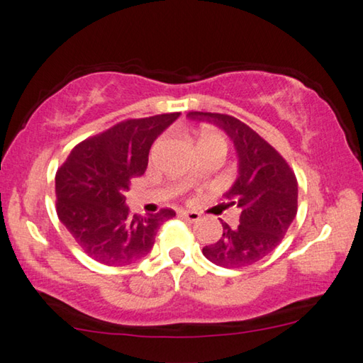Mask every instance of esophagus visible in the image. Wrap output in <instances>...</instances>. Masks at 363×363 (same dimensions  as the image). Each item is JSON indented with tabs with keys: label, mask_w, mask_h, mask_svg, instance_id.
<instances>
[{
	"label": "esophagus",
	"mask_w": 363,
	"mask_h": 363,
	"mask_svg": "<svg viewBox=\"0 0 363 363\" xmlns=\"http://www.w3.org/2000/svg\"><path fill=\"white\" fill-rule=\"evenodd\" d=\"M181 216L184 218V220L191 221V223H197L200 220V215L197 211H189V210H184L181 211Z\"/></svg>",
	"instance_id": "esophagus-1"
}]
</instances>
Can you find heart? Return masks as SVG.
I'll use <instances>...</instances> for the list:
<instances>
[{
  "instance_id": "1",
  "label": "heart",
  "mask_w": 363,
  "mask_h": 363,
  "mask_svg": "<svg viewBox=\"0 0 363 363\" xmlns=\"http://www.w3.org/2000/svg\"><path fill=\"white\" fill-rule=\"evenodd\" d=\"M211 145H220L223 148H226V139L220 134V132L213 130V129H202L199 130L197 134V148H203V147H211ZM200 177L199 171H192L189 174V181H197Z\"/></svg>"
}]
</instances>
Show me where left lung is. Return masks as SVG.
<instances>
[{"label": "left lung", "mask_w": 363, "mask_h": 363, "mask_svg": "<svg viewBox=\"0 0 363 363\" xmlns=\"http://www.w3.org/2000/svg\"><path fill=\"white\" fill-rule=\"evenodd\" d=\"M195 123H210L233 142L238 155V177L224 194L228 205L240 208L239 224L223 223L216 244L203 255L224 268L252 264L276 249L297 215V179L286 160L239 119L220 113L191 111Z\"/></svg>", "instance_id": "obj_1"}]
</instances>
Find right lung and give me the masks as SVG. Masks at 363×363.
Here are the masks:
<instances>
[{"label": "right lung", "mask_w": 363, "mask_h": 363, "mask_svg": "<svg viewBox=\"0 0 363 363\" xmlns=\"http://www.w3.org/2000/svg\"><path fill=\"white\" fill-rule=\"evenodd\" d=\"M181 113L129 119L74 148L56 172L60 221L85 254L108 267H125L150 254L161 224L176 216L171 208L157 215H130L125 192L142 176L158 135Z\"/></svg>", "instance_id": "right-lung-1"}]
</instances>
